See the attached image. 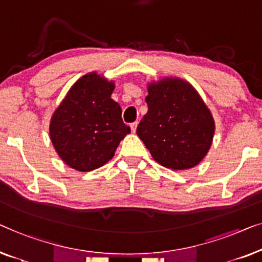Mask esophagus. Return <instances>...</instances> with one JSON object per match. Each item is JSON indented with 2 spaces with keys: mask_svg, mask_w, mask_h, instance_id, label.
<instances>
[{
  "mask_svg": "<svg viewBox=\"0 0 262 262\" xmlns=\"http://www.w3.org/2000/svg\"><path fill=\"white\" fill-rule=\"evenodd\" d=\"M136 127H138V122H133L130 123V129L133 133L136 132Z\"/></svg>",
  "mask_w": 262,
  "mask_h": 262,
  "instance_id": "34e87169",
  "label": "esophagus"
}]
</instances>
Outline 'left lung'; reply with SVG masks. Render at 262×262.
<instances>
[{"label": "left lung", "mask_w": 262, "mask_h": 262, "mask_svg": "<svg viewBox=\"0 0 262 262\" xmlns=\"http://www.w3.org/2000/svg\"><path fill=\"white\" fill-rule=\"evenodd\" d=\"M148 112L136 134L153 159L173 171L197 166L208 154L215 120L198 91L185 79L164 77L147 84Z\"/></svg>", "instance_id": "left-lung-1"}]
</instances>
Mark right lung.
Returning a JSON list of instances; mask_svg holds the SVG:
<instances>
[{"instance_id": "obj_1", "label": "right lung", "mask_w": 262, "mask_h": 262, "mask_svg": "<svg viewBox=\"0 0 262 262\" xmlns=\"http://www.w3.org/2000/svg\"><path fill=\"white\" fill-rule=\"evenodd\" d=\"M115 83L97 72L84 75L70 88L50 121V138L64 163L89 172L113 159L130 133L122 110L112 98Z\"/></svg>"}]
</instances>
